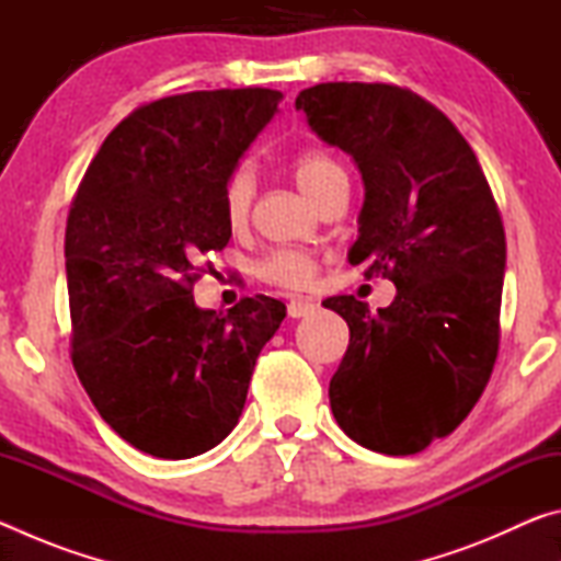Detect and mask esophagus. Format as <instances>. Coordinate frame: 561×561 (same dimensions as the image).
Here are the masks:
<instances>
[{
	"mask_svg": "<svg viewBox=\"0 0 561 561\" xmlns=\"http://www.w3.org/2000/svg\"><path fill=\"white\" fill-rule=\"evenodd\" d=\"M287 311L291 319H301V317H309L317 311V304L311 299H304V297H291L287 304Z\"/></svg>",
	"mask_w": 561,
	"mask_h": 561,
	"instance_id": "esophagus-1",
	"label": "esophagus"
}]
</instances>
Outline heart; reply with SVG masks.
Instances as JSON below:
<instances>
[{
  "mask_svg": "<svg viewBox=\"0 0 561 561\" xmlns=\"http://www.w3.org/2000/svg\"><path fill=\"white\" fill-rule=\"evenodd\" d=\"M346 175L344 165L324 150H301L294 158V178L311 201H317L331 180ZM254 197V175L247 165L232 170L222 185V215L230 227H242L250 217ZM260 277L279 287H304L314 277L317 264L301 250H277L260 262Z\"/></svg>",
  "mask_w": 561,
  "mask_h": 561,
  "instance_id": "b5f03b06",
  "label": "heart"
}]
</instances>
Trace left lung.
<instances>
[{
	"instance_id": "obj_1",
	"label": "left lung",
	"mask_w": 561,
	"mask_h": 561,
	"mask_svg": "<svg viewBox=\"0 0 561 561\" xmlns=\"http://www.w3.org/2000/svg\"><path fill=\"white\" fill-rule=\"evenodd\" d=\"M297 108L360 170L348 262L396 284L378 311L348 294L324 301L351 334L329 383L331 411L368 450L421 453L468 417L495 366L507 260L497 203L468 140L413 91L317 83Z\"/></svg>"
}]
</instances>
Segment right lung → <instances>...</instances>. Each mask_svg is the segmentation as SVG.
Returning <instances> with one entry per match:
<instances>
[{
	"mask_svg": "<svg viewBox=\"0 0 561 561\" xmlns=\"http://www.w3.org/2000/svg\"><path fill=\"white\" fill-rule=\"evenodd\" d=\"M284 96L190 91L146 103L103 140L66 220L71 360L133 448L185 460L240 421L260 351L287 317L244 297L197 309V260L230 242L222 185Z\"/></svg>",
	"mask_w": 561,
	"mask_h": 561,
	"instance_id": "add662e5",
	"label": "right lung"
}]
</instances>
